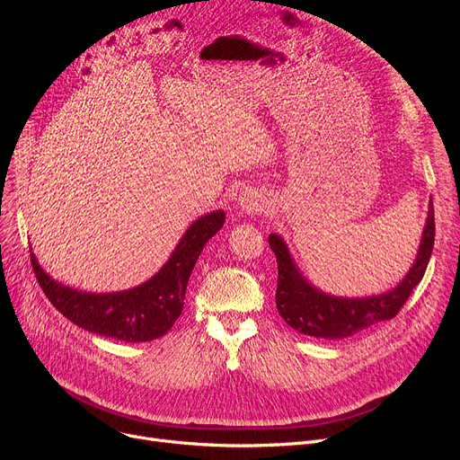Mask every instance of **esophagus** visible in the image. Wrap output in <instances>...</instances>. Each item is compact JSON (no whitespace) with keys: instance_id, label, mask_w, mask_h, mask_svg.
<instances>
[{"instance_id":"obj_1","label":"esophagus","mask_w":460,"mask_h":460,"mask_svg":"<svg viewBox=\"0 0 460 460\" xmlns=\"http://www.w3.org/2000/svg\"><path fill=\"white\" fill-rule=\"evenodd\" d=\"M238 205L243 207V210H246V212H250V210H257L259 207H261V203H259V199L257 198H253V196H240L238 198Z\"/></svg>"}]
</instances>
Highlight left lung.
Here are the masks:
<instances>
[{"label":"left lung","mask_w":460,"mask_h":460,"mask_svg":"<svg viewBox=\"0 0 460 460\" xmlns=\"http://www.w3.org/2000/svg\"><path fill=\"white\" fill-rule=\"evenodd\" d=\"M269 244L278 261L276 307L281 319L304 335L323 337V340H343V337H350L376 323L394 319L408 300L410 293L414 291V287L423 279L434 246L432 201L429 205L427 224L412 269L395 288L382 295L366 298L326 295L300 274L281 236L270 234Z\"/></svg>","instance_id":"obj_1"}]
</instances>
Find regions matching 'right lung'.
Wrapping results in <instances>:
<instances>
[{
	"label": "right lung",
	"mask_w": 460,
	"mask_h": 460,
	"mask_svg": "<svg viewBox=\"0 0 460 460\" xmlns=\"http://www.w3.org/2000/svg\"><path fill=\"white\" fill-rule=\"evenodd\" d=\"M224 210L201 216L182 234L164 267L149 281L128 291L94 295L65 287L48 276L31 253L33 272L48 300L70 323L117 341H153L181 317L190 274L205 244L224 227Z\"/></svg>",
	"instance_id": "1"
}]
</instances>
